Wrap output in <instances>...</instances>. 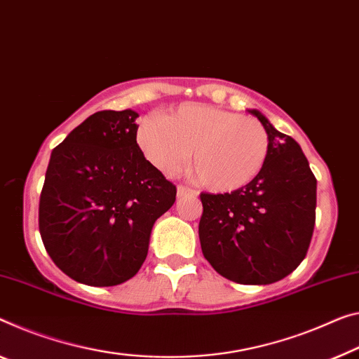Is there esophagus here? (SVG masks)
<instances>
[{
  "instance_id": "esophagus-1",
  "label": "esophagus",
  "mask_w": 359,
  "mask_h": 359,
  "mask_svg": "<svg viewBox=\"0 0 359 359\" xmlns=\"http://www.w3.org/2000/svg\"><path fill=\"white\" fill-rule=\"evenodd\" d=\"M198 192L196 189H191V187L187 186H178V197L183 198V197H197Z\"/></svg>"
}]
</instances>
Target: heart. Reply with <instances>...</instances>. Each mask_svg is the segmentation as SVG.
Segmentation results:
<instances>
[{"mask_svg": "<svg viewBox=\"0 0 359 359\" xmlns=\"http://www.w3.org/2000/svg\"><path fill=\"white\" fill-rule=\"evenodd\" d=\"M136 137L147 161L165 176L183 172L192 152L202 184L218 192L249 184L269 152L268 133L258 120L198 104L142 120Z\"/></svg>", "mask_w": 359, "mask_h": 359, "instance_id": "1", "label": "heart"}]
</instances>
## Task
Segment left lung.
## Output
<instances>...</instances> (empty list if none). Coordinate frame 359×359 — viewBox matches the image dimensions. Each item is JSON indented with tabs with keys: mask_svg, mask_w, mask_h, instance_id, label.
Returning <instances> with one entry per match:
<instances>
[{
	"mask_svg": "<svg viewBox=\"0 0 359 359\" xmlns=\"http://www.w3.org/2000/svg\"><path fill=\"white\" fill-rule=\"evenodd\" d=\"M269 137L262 172L231 194L202 192L198 239L203 257L223 278L266 285L299 266L316 222V178L294 137L257 109Z\"/></svg>",
	"mask_w": 359,
	"mask_h": 359,
	"instance_id": "8db88e82",
	"label": "left lung"
}]
</instances>
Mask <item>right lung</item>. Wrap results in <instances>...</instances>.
<instances>
[{
    "instance_id": "right-lung-1",
    "label": "right lung",
    "mask_w": 359,
    "mask_h": 359,
    "mask_svg": "<svg viewBox=\"0 0 359 359\" xmlns=\"http://www.w3.org/2000/svg\"><path fill=\"white\" fill-rule=\"evenodd\" d=\"M135 110H101L53 149L40 196L45 249L76 283L109 287L140 271L175 184L136 142Z\"/></svg>"
}]
</instances>
